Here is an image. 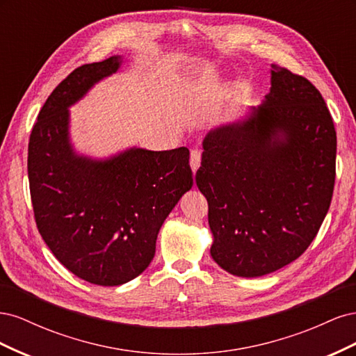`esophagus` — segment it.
<instances>
[{"label":"esophagus","mask_w":356,"mask_h":356,"mask_svg":"<svg viewBox=\"0 0 356 356\" xmlns=\"http://www.w3.org/2000/svg\"><path fill=\"white\" fill-rule=\"evenodd\" d=\"M200 161H202V154H200L199 149H191V153H190V166H191L193 174H196V170L200 166Z\"/></svg>","instance_id":"1"}]
</instances>
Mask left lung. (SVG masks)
<instances>
[{"mask_svg":"<svg viewBox=\"0 0 356 356\" xmlns=\"http://www.w3.org/2000/svg\"><path fill=\"white\" fill-rule=\"evenodd\" d=\"M270 84L261 105L211 129L196 172L211 255L241 277L276 272L307 250L336 179V129L319 90L277 65Z\"/></svg>","mask_w":356,"mask_h":356,"instance_id":"obj_1","label":"left lung"}]
</instances>
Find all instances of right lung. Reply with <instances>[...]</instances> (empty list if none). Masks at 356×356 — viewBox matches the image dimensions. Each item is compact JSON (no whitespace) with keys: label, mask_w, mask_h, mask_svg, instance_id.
Returning a JSON list of instances; mask_svg holds the SVG:
<instances>
[{"label":"right lung","mask_w":356,"mask_h":356,"mask_svg":"<svg viewBox=\"0 0 356 356\" xmlns=\"http://www.w3.org/2000/svg\"><path fill=\"white\" fill-rule=\"evenodd\" d=\"M122 63L115 55L74 70L42 105L28 147L41 238L70 272L102 286L126 284L145 270L161 224L193 186L186 147H132L105 159L74 149L70 106Z\"/></svg>","instance_id":"1"}]
</instances>
